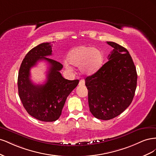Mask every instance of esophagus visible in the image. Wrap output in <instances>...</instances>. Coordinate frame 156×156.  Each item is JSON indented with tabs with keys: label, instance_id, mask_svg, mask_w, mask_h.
<instances>
[{
	"label": "esophagus",
	"instance_id": "34e87169",
	"mask_svg": "<svg viewBox=\"0 0 156 156\" xmlns=\"http://www.w3.org/2000/svg\"><path fill=\"white\" fill-rule=\"evenodd\" d=\"M84 83H85V82H84V80L81 79V81H79V85H81V86H83V85H84Z\"/></svg>",
	"mask_w": 156,
	"mask_h": 156
}]
</instances>
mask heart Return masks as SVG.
Segmentation results:
<instances>
[{
    "label": "heart",
    "instance_id": "obj_1",
    "mask_svg": "<svg viewBox=\"0 0 156 156\" xmlns=\"http://www.w3.org/2000/svg\"><path fill=\"white\" fill-rule=\"evenodd\" d=\"M68 62L74 66L81 67V71L85 74L92 75L100 69L103 62L101 51L90 46H79L70 51L68 55ZM68 69L72 68L65 64Z\"/></svg>",
    "mask_w": 156,
    "mask_h": 156
}]
</instances>
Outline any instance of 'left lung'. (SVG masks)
I'll return each mask as SVG.
<instances>
[{
	"label": "left lung",
	"mask_w": 156,
	"mask_h": 156,
	"mask_svg": "<svg viewBox=\"0 0 156 156\" xmlns=\"http://www.w3.org/2000/svg\"><path fill=\"white\" fill-rule=\"evenodd\" d=\"M107 62L85 79L90 111L96 119L108 120L120 115L133 100L137 81L136 68L124 47L112 41Z\"/></svg>",
	"instance_id": "left-lung-1"
}]
</instances>
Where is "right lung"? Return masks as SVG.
Listing matches in <instances>:
<instances>
[{
  "instance_id": "obj_1",
  "label": "right lung",
  "mask_w": 156,
  "mask_h": 156,
  "mask_svg": "<svg viewBox=\"0 0 156 156\" xmlns=\"http://www.w3.org/2000/svg\"><path fill=\"white\" fill-rule=\"evenodd\" d=\"M52 46L51 43H43L32 49L23 60L17 79L23 107L30 116L43 122L59 119L67 97L79 82L78 79H64L60 73L62 64L46 57L52 55ZM40 60L48 62L50 68L45 84L35 85L30 79V70Z\"/></svg>"
}]
</instances>
